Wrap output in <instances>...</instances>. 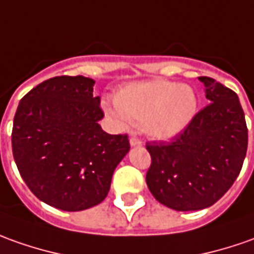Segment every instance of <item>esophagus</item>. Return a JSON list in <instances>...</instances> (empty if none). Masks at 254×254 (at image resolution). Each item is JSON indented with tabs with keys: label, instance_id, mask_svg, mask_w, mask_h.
<instances>
[{
	"label": "esophagus",
	"instance_id": "esophagus-1",
	"mask_svg": "<svg viewBox=\"0 0 254 254\" xmlns=\"http://www.w3.org/2000/svg\"><path fill=\"white\" fill-rule=\"evenodd\" d=\"M129 143H130V146H132V147H140L141 146V141L139 140L137 137H130Z\"/></svg>",
	"mask_w": 254,
	"mask_h": 254
}]
</instances>
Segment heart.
<instances>
[{
  "label": "heart",
  "mask_w": 254,
  "mask_h": 254,
  "mask_svg": "<svg viewBox=\"0 0 254 254\" xmlns=\"http://www.w3.org/2000/svg\"><path fill=\"white\" fill-rule=\"evenodd\" d=\"M108 114L120 124L143 122L144 132L156 140H168L185 130L197 113L199 98L188 84L150 80L129 84L115 97Z\"/></svg>",
  "instance_id": "heart-1"
}]
</instances>
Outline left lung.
Listing matches in <instances>:
<instances>
[{
    "label": "left lung",
    "instance_id": "1",
    "mask_svg": "<svg viewBox=\"0 0 254 254\" xmlns=\"http://www.w3.org/2000/svg\"><path fill=\"white\" fill-rule=\"evenodd\" d=\"M210 104L171 141L147 143L146 182L151 194L177 211L213 206L235 182L248 150V127L235 91L200 76Z\"/></svg>",
    "mask_w": 254,
    "mask_h": 254
}]
</instances>
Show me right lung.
I'll return each instance as SVG.
<instances>
[{"mask_svg": "<svg viewBox=\"0 0 254 254\" xmlns=\"http://www.w3.org/2000/svg\"><path fill=\"white\" fill-rule=\"evenodd\" d=\"M94 80L55 76L20 100L12 153L33 194L64 211H82L107 197L117 165L130 149L127 134H110Z\"/></svg>", "mask_w": 254, "mask_h": 254, "instance_id": "right-lung-1", "label": "right lung"}]
</instances>
